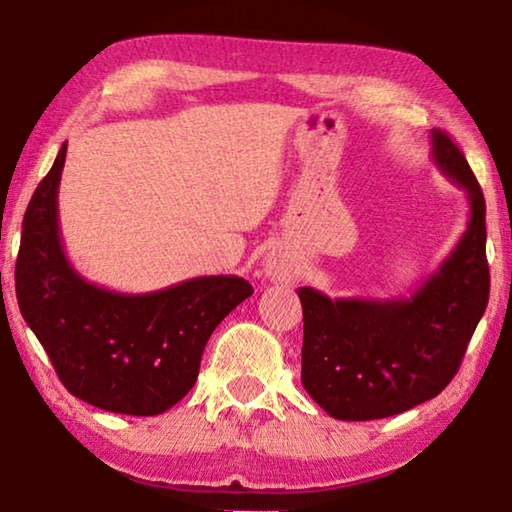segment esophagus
Segmentation results:
<instances>
[{
  "label": "esophagus",
  "instance_id": "obj_1",
  "mask_svg": "<svg viewBox=\"0 0 512 512\" xmlns=\"http://www.w3.org/2000/svg\"><path fill=\"white\" fill-rule=\"evenodd\" d=\"M300 268L295 265L291 258L281 251H270L265 256V277L270 281H279V284H291V281L298 279Z\"/></svg>",
  "mask_w": 512,
  "mask_h": 512
}]
</instances>
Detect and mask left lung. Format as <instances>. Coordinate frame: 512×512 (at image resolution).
<instances>
[{"label": "left lung", "mask_w": 512, "mask_h": 512, "mask_svg": "<svg viewBox=\"0 0 512 512\" xmlns=\"http://www.w3.org/2000/svg\"><path fill=\"white\" fill-rule=\"evenodd\" d=\"M432 159L466 191V231L409 298H328L302 286V385L337 420H379L439 395L457 374L487 309L485 198L450 136L432 129Z\"/></svg>", "instance_id": "obj_1"}]
</instances>
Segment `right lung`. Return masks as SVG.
<instances>
[{
    "label": "right lung",
    "mask_w": 512,
    "mask_h": 512,
    "mask_svg": "<svg viewBox=\"0 0 512 512\" xmlns=\"http://www.w3.org/2000/svg\"><path fill=\"white\" fill-rule=\"evenodd\" d=\"M64 159L66 143L22 219V318L73 397L110 413L159 416L194 388L207 339L254 288L235 274L152 293H117L87 281L66 258L59 233Z\"/></svg>",
    "instance_id": "obj_1"
}]
</instances>
